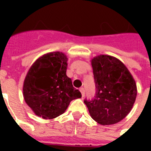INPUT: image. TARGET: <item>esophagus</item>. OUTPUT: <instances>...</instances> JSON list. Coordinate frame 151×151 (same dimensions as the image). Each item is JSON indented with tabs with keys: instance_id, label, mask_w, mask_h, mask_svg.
Segmentation results:
<instances>
[{
	"instance_id": "1",
	"label": "esophagus",
	"mask_w": 151,
	"mask_h": 151,
	"mask_svg": "<svg viewBox=\"0 0 151 151\" xmlns=\"http://www.w3.org/2000/svg\"><path fill=\"white\" fill-rule=\"evenodd\" d=\"M80 92H81V96H82V97H84V96H85V88H81Z\"/></svg>"
}]
</instances>
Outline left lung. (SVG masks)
<instances>
[{
	"instance_id": "obj_1",
	"label": "left lung",
	"mask_w": 151,
	"mask_h": 151,
	"mask_svg": "<svg viewBox=\"0 0 151 151\" xmlns=\"http://www.w3.org/2000/svg\"><path fill=\"white\" fill-rule=\"evenodd\" d=\"M92 66L96 96L84 103L99 124H116L131 111L137 94L136 82L126 66L114 57H95Z\"/></svg>"
}]
</instances>
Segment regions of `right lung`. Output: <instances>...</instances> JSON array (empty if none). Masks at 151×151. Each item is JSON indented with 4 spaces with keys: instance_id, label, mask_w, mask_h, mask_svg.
<instances>
[{
    "instance_id": "1",
    "label": "right lung",
    "mask_w": 151,
    "mask_h": 151,
    "mask_svg": "<svg viewBox=\"0 0 151 151\" xmlns=\"http://www.w3.org/2000/svg\"><path fill=\"white\" fill-rule=\"evenodd\" d=\"M66 62L62 52L48 53L33 64L25 78V101L35 114L45 119L63 114L71 101L81 97L66 76Z\"/></svg>"
}]
</instances>
